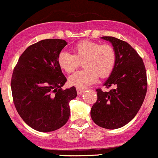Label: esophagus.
<instances>
[{"label":"esophagus","mask_w":158,"mask_h":158,"mask_svg":"<svg viewBox=\"0 0 158 158\" xmlns=\"http://www.w3.org/2000/svg\"><path fill=\"white\" fill-rule=\"evenodd\" d=\"M84 92V89L79 88V87H77V94H81Z\"/></svg>","instance_id":"34e87169"}]
</instances>
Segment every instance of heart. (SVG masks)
Wrapping results in <instances>:
<instances>
[{"instance_id":"b5f03b06","label":"heart","mask_w":158,"mask_h":158,"mask_svg":"<svg viewBox=\"0 0 158 158\" xmlns=\"http://www.w3.org/2000/svg\"><path fill=\"white\" fill-rule=\"evenodd\" d=\"M74 54L61 51L57 57L59 67L67 73H72L79 68L81 62L85 69L72 74L69 84L85 88L100 78H106L113 71L116 64V53L111 45L101 44L91 40H82L73 48Z\"/></svg>"}]
</instances>
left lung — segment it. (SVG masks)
<instances>
[{"mask_svg": "<svg viewBox=\"0 0 158 158\" xmlns=\"http://www.w3.org/2000/svg\"><path fill=\"white\" fill-rule=\"evenodd\" d=\"M112 44L116 64L104 85L109 91L97 89L98 100L90 116L97 125L117 129L130 122L140 110L148 87L144 64L137 51L127 42L114 37H102Z\"/></svg>", "mask_w": 158, "mask_h": 158, "instance_id": "left-lung-1", "label": "left lung"}]
</instances>
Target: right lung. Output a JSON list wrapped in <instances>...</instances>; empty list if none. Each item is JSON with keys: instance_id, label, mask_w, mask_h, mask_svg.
<instances>
[{"instance_id": "right-lung-1", "label": "right lung", "mask_w": 158, "mask_h": 158, "mask_svg": "<svg viewBox=\"0 0 158 158\" xmlns=\"http://www.w3.org/2000/svg\"><path fill=\"white\" fill-rule=\"evenodd\" d=\"M68 44L61 39H45L28 47L12 74L13 101L23 121L36 131H54L70 117L69 102L77 97L74 87L63 90L67 81L57 57Z\"/></svg>"}]
</instances>
